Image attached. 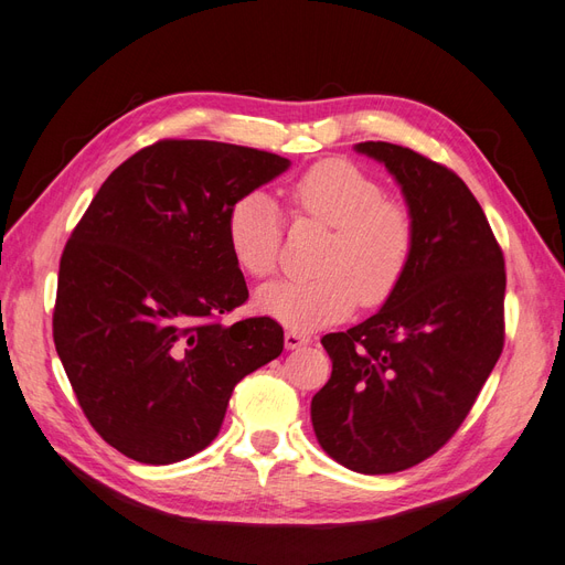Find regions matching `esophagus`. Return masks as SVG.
I'll use <instances>...</instances> for the list:
<instances>
[{
  "mask_svg": "<svg viewBox=\"0 0 565 565\" xmlns=\"http://www.w3.org/2000/svg\"><path fill=\"white\" fill-rule=\"evenodd\" d=\"M284 343H286V350H300L302 345L310 343V335H305L300 331H286Z\"/></svg>",
  "mask_w": 565,
  "mask_h": 565,
  "instance_id": "1",
  "label": "esophagus"
}]
</instances>
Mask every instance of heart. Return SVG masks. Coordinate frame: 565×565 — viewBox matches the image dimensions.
Instances as JSON below:
<instances>
[{"mask_svg": "<svg viewBox=\"0 0 565 565\" xmlns=\"http://www.w3.org/2000/svg\"><path fill=\"white\" fill-rule=\"evenodd\" d=\"M288 196L300 217L333 230L312 281H277L255 296L257 310L288 329L310 331L345 319L354 305L379 308L391 300L412 265L416 230L405 203L385 199L376 177L345 158L310 166ZM284 222L265 191L236 199L227 215V241L238 267L255 279L279 263Z\"/></svg>", "mask_w": 565, "mask_h": 565, "instance_id": "b5f03b06", "label": "heart"}]
</instances>
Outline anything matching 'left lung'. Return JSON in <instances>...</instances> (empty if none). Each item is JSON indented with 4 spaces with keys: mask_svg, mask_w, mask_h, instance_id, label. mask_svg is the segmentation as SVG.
<instances>
[{
    "mask_svg": "<svg viewBox=\"0 0 565 565\" xmlns=\"http://www.w3.org/2000/svg\"><path fill=\"white\" fill-rule=\"evenodd\" d=\"M393 174L414 217L407 277L362 324L327 333L333 372L312 397L324 452L358 473H395L452 438L504 345V255L459 177L388 141L354 143Z\"/></svg>",
    "mask_w": 565,
    "mask_h": 565,
    "instance_id": "left-lung-1",
    "label": "left lung"
}]
</instances>
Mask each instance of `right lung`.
<instances>
[{
	"label": "right lung",
	"mask_w": 565,
	"mask_h": 565,
	"mask_svg": "<svg viewBox=\"0 0 565 565\" xmlns=\"http://www.w3.org/2000/svg\"><path fill=\"white\" fill-rule=\"evenodd\" d=\"M288 168L236 143L158 141L108 174L71 234L54 343L89 424L125 457L166 466L201 452L234 385L281 354L277 321L222 315L248 298L230 207Z\"/></svg>",
	"instance_id": "obj_1"
}]
</instances>
